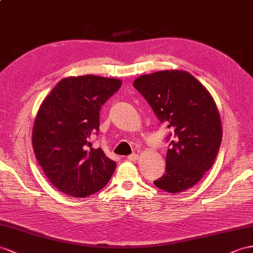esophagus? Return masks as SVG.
<instances>
[{"instance_id": "obj_1", "label": "esophagus", "mask_w": 253, "mask_h": 253, "mask_svg": "<svg viewBox=\"0 0 253 253\" xmlns=\"http://www.w3.org/2000/svg\"><path fill=\"white\" fill-rule=\"evenodd\" d=\"M138 154H131V155H129V156L127 157V159L129 160V161H135L138 159Z\"/></svg>"}]
</instances>
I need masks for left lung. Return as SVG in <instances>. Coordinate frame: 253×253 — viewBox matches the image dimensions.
<instances>
[{"mask_svg":"<svg viewBox=\"0 0 253 253\" xmlns=\"http://www.w3.org/2000/svg\"><path fill=\"white\" fill-rule=\"evenodd\" d=\"M133 86L173 133L166 173L154 184L169 193L190 189L215 163L222 139L218 108L207 88L185 70L140 76Z\"/></svg>","mask_w":253,"mask_h":253,"instance_id":"1","label":"left lung"}]
</instances>
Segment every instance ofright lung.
<instances>
[{
	"label": "right lung",
	"instance_id": "add662e5",
	"mask_svg": "<svg viewBox=\"0 0 253 253\" xmlns=\"http://www.w3.org/2000/svg\"><path fill=\"white\" fill-rule=\"evenodd\" d=\"M122 81L93 75L64 78L38 109L32 144L43 173L67 196L85 198L105 187L116 168L92 134L99 130L101 106Z\"/></svg>",
	"mask_w": 253,
	"mask_h": 253
}]
</instances>
